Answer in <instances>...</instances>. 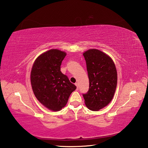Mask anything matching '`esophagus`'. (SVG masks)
I'll use <instances>...</instances> for the list:
<instances>
[{
  "label": "esophagus",
  "instance_id": "esophagus-1",
  "mask_svg": "<svg viewBox=\"0 0 148 148\" xmlns=\"http://www.w3.org/2000/svg\"><path fill=\"white\" fill-rule=\"evenodd\" d=\"M75 85L77 86V89L78 90V83H75Z\"/></svg>",
  "mask_w": 148,
  "mask_h": 148
}]
</instances>
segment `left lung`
Listing matches in <instances>:
<instances>
[{"mask_svg": "<svg viewBox=\"0 0 148 148\" xmlns=\"http://www.w3.org/2000/svg\"><path fill=\"white\" fill-rule=\"evenodd\" d=\"M86 61L89 88L83 94L85 104L92 111L106 106L112 100L117 85V71L109 56L97 49L83 54Z\"/></svg>", "mask_w": 148, "mask_h": 148, "instance_id": "8db88e82", "label": "left lung"}]
</instances>
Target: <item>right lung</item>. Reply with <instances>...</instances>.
<instances>
[{
  "label": "right lung",
  "instance_id": "add662e5",
  "mask_svg": "<svg viewBox=\"0 0 148 148\" xmlns=\"http://www.w3.org/2000/svg\"><path fill=\"white\" fill-rule=\"evenodd\" d=\"M66 52L51 49L36 59L31 71V84L36 98L49 110L58 111L66 104L77 88L61 71Z\"/></svg>",
  "mask_w": 148,
  "mask_h": 148
}]
</instances>
